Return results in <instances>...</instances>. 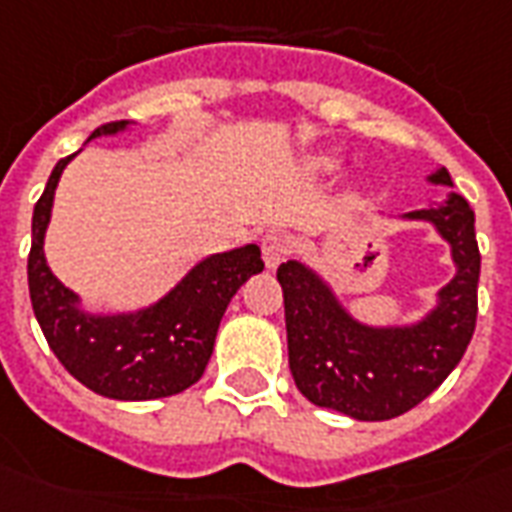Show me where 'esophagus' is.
Instances as JSON below:
<instances>
[{
    "label": "esophagus",
    "instance_id": "34e87169",
    "mask_svg": "<svg viewBox=\"0 0 512 512\" xmlns=\"http://www.w3.org/2000/svg\"><path fill=\"white\" fill-rule=\"evenodd\" d=\"M289 251H292V242H289L286 234H281V231L264 234V240H261V256H264L267 270H275V267L289 256Z\"/></svg>",
    "mask_w": 512,
    "mask_h": 512
}]
</instances>
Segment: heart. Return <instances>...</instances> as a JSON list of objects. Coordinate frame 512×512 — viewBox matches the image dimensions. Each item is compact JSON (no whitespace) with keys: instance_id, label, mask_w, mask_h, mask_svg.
<instances>
[{"instance_id":"heart-1","label":"heart","mask_w":512,"mask_h":512,"mask_svg":"<svg viewBox=\"0 0 512 512\" xmlns=\"http://www.w3.org/2000/svg\"><path fill=\"white\" fill-rule=\"evenodd\" d=\"M313 169L322 171V174H327V171L335 169V158H316V160H313Z\"/></svg>"}]
</instances>
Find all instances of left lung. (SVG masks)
Masks as SVG:
<instances>
[{"mask_svg":"<svg viewBox=\"0 0 512 512\" xmlns=\"http://www.w3.org/2000/svg\"><path fill=\"white\" fill-rule=\"evenodd\" d=\"M425 179L453 188L447 169ZM390 218L428 223L450 245L455 275L414 322H363L308 261L289 259L278 267L297 390L311 404L365 423L398 417L434 393L461 363L477 322L480 251L469 201L447 190L442 201Z\"/></svg>","mask_w":512,"mask_h":512,"instance_id":"obj_1","label":"left lung"}]
</instances>
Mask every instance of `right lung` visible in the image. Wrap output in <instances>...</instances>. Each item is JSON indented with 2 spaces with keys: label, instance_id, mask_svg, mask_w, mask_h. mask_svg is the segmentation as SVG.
Here are the masks:
<instances>
[{
  "label": "right lung",
  "instance_id": "obj_1",
  "mask_svg": "<svg viewBox=\"0 0 512 512\" xmlns=\"http://www.w3.org/2000/svg\"><path fill=\"white\" fill-rule=\"evenodd\" d=\"M130 122H108L92 138L128 133ZM81 152V149H78ZM76 152V155H78ZM51 171L32 215L29 297L37 324L67 374L92 393L114 401H152L188 390L210 363L220 319L231 297L251 275L264 270L259 245L204 256L160 300L136 311H89L46 261V231L59 177L70 160Z\"/></svg>",
  "mask_w": 512,
  "mask_h": 512
}]
</instances>
